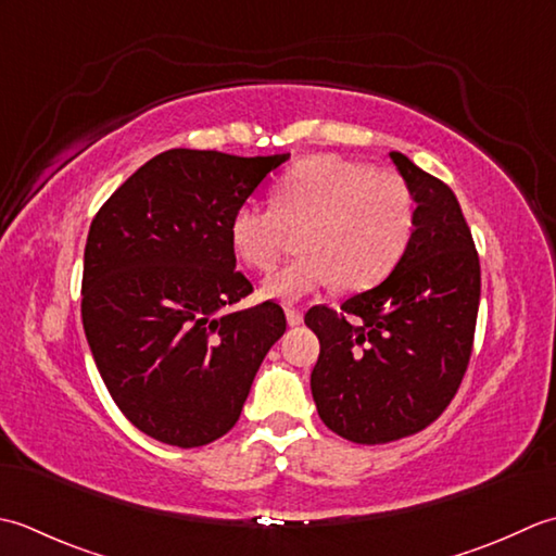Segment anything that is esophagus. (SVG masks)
Returning a JSON list of instances; mask_svg holds the SVG:
<instances>
[{
    "label": "esophagus",
    "instance_id": "esophagus-1",
    "mask_svg": "<svg viewBox=\"0 0 556 556\" xmlns=\"http://www.w3.org/2000/svg\"><path fill=\"white\" fill-rule=\"evenodd\" d=\"M286 319H288V326H300L302 324V312L294 309V307H288L286 309Z\"/></svg>",
    "mask_w": 556,
    "mask_h": 556
}]
</instances>
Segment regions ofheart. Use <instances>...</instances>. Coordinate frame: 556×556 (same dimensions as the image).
Listing matches in <instances>:
<instances>
[{
  "instance_id": "obj_1",
  "label": "heart",
  "mask_w": 556,
  "mask_h": 556,
  "mask_svg": "<svg viewBox=\"0 0 556 556\" xmlns=\"http://www.w3.org/2000/svg\"><path fill=\"white\" fill-rule=\"evenodd\" d=\"M302 256L264 280L262 292L298 302L338 286L369 288L401 262L415 230L410 185L391 169L314 155L276 185V203L247 199L230 215V244L240 262L270 270L300 230Z\"/></svg>"
}]
</instances>
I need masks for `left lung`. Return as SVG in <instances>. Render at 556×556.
<instances>
[{
  "instance_id": "left-lung-1",
  "label": "left lung",
  "mask_w": 556,
  "mask_h": 556,
  "mask_svg": "<svg viewBox=\"0 0 556 556\" xmlns=\"http://www.w3.org/2000/svg\"><path fill=\"white\" fill-rule=\"evenodd\" d=\"M389 155L415 197L410 244L377 288L304 316L321 345L312 369L316 410L355 444L415 434L446 410L480 307V258L456 194L407 155Z\"/></svg>"
}]
</instances>
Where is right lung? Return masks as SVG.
<instances>
[{"label": "right lung", "mask_w": 556, "mask_h": 556, "mask_svg": "<svg viewBox=\"0 0 556 556\" xmlns=\"http://www.w3.org/2000/svg\"><path fill=\"white\" fill-rule=\"evenodd\" d=\"M288 157L165 151L90 223L86 341L124 417L163 444L194 448L230 432L286 333L276 302L228 307L252 292L235 270L230 215Z\"/></svg>", "instance_id": "add662e5"}]
</instances>
